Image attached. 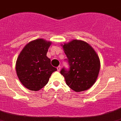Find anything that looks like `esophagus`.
I'll use <instances>...</instances> for the list:
<instances>
[{"mask_svg":"<svg viewBox=\"0 0 121 121\" xmlns=\"http://www.w3.org/2000/svg\"><path fill=\"white\" fill-rule=\"evenodd\" d=\"M57 70H58V71H60V70H61V67H60V66H58V67H57Z\"/></svg>","mask_w":121,"mask_h":121,"instance_id":"esophagus-1","label":"esophagus"}]
</instances>
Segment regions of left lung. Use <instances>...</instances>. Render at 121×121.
<instances>
[{
	"label": "left lung",
	"mask_w": 121,
	"mask_h": 121,
	"mask_svg": "<svg viewBox=\"0 0 121 121\" xmlns=\"http://www.w3.org/2000/svg\"><path fill=\"white\" fill-rule=\"evenodd\" d=\"M62 46L70 66L69 70L63 68L60 71L67 85L77 92L90 89L95 83L100 67L96 51L88 43L77 39Z\"/></svg>",
	"instance_id": "8db88e82"
}]
</instances>
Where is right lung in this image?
<instances>
[{"label":"right lung","mask_w":121,"mask_h":121,"mask_svg":"<svg viewBox=\"0 0 121 121\" xmlns=\"http://www.w3.org/2000/svg\"><path fill=\"white\" fill-rule=\"evenodd\" d=\"M51 42L37 39L29 42L19 55L16 71L20 82L28 89L38 91L48 82L57 69L51 64L47 53Z\"/></svg>","instance_id":"1"}]
</instances>
